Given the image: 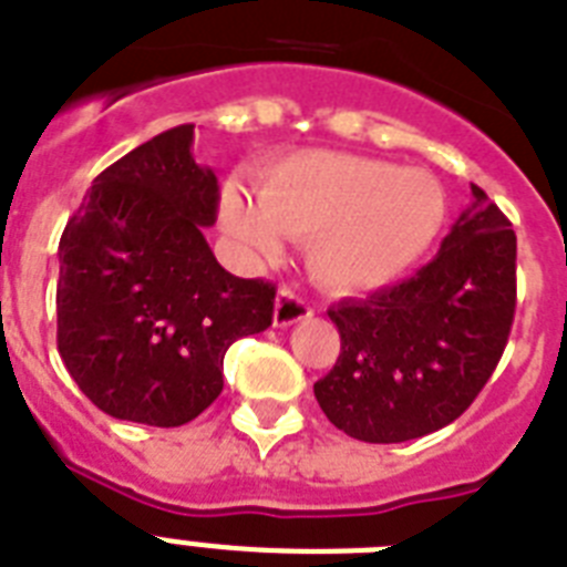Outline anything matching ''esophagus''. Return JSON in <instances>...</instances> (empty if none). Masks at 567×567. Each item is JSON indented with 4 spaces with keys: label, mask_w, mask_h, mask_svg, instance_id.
<instances>
[{
    "label": "esophagus",
    "mask_w": 567,
    "mask_h": 567,
    "mask_svg": "<svg viewBox=\"0 0 567 567\" xmlns=\"http://www.w3.org/2000/svg\"><path fill=\"white\" fill-rule=\"evenodd\" d=\"M311 317V306H308L306 299L299 297L297 291L291 288H282V291L276 293V308H274V326L276 328H288L293 322H302Z\"/></svg>",
    "instance_id": "obj_1"
}]
</instances>
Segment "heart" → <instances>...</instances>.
<instances>
[{
	"label": "heart",
	"instance_id": "b5f03b06",
	"mask_svg": "<svg viewBox=\"0 0 567 567\" xmlns=\"http://www.w3.org/2000/svg\"><path fill=\"white\" fill-rule=\"evenodd\" d=\"M227 230L261 259L282 250V233L308 241L313 279L337 293L394 282L444 227V189L423 169L349 152H299L256 181V204L230 187Z\"/></svg>",
	"mask_w": 567,
	"mask_h": 567
}]
</instances>
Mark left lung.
<instances>
[{
    "label": "left lung",
    "mask_w": 567,
    "mask_h": 567,
    "mask_svg": "<svg viewBox=\"0 0 567 567\" xmlns=\"http://www.w3.org/2000/svg\"><path fill=\"white\" fill-rule=\"evenodd\" d=\"M516 311V233L473 184L441 250L415 276L328 311L334 369L313 383L326 417L365 444L441 430L478 398Z\"/></svg>",
    "instance_id": "obj_1"
}]
</instances>
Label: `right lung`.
<instances>
[{
	"label": "right lung",
	"instance_id": "right-lung-1",
	"mask_svg": "<svg viewBox=\"0 0 567 567\" xmlns=\"http://www.w3.org/2000/svg\"><path fill=\"white\" fill-rule=\"evenodd\" d=\"M193 123L94 178L60 239L56 349L106 415L181 426L221 394L225 351L274 320L276 288L213 256L218 181L193 158Z\"/></svg>",
	"mask_w": 567,
	"mask_h": 567
}]
</instances>
